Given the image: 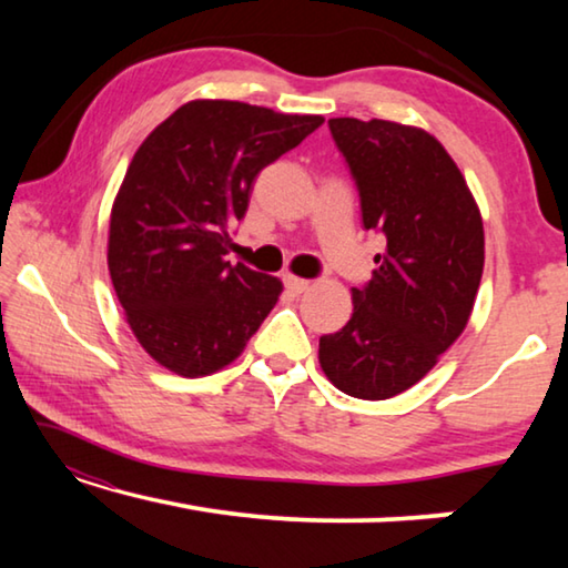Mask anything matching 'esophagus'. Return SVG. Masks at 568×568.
<instances>
[{
  "mask_svg": "<svg viewBox=\"0 0 568 568\" xmlns=\"http://www.w3.org/2000/svg\"><path fill=\"white\" fill-rule=\"evenodd\" d=\"M283 283H285L287 291L295 293V295H301V293L307 291V287H311V283L303 281V277H295V275H285Z\"/></svg>",
  "mask_w": 568,
  "mask_h": 568,
  "instance_id": "obj_1",
  "label": "esophagus"
}]
</instances>
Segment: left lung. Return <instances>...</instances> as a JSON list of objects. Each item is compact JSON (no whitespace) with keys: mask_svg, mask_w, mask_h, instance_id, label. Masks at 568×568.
Returning <instances> with one entry per match:
<instances>
[{"mask_svg":"<svg viewBox=\"0 0 568 568\" xmlns=\"http://www.w3.org/2000/svg\"><path fill=\"white\" fill-rule=\"evenodd\" d=\"M361 195L363 227L386 235V253L353 315L323 335L321 368L363 400L408 390L464 333L484 273V223L464 175L420 128L388 120H328Z\"/></svg>","mask_w":568,"mask_h":568,"instance_id":"obj_1","label":"left lung"}]
</instances>
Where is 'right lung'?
Segmentation results:
<instances>
[{"instance_id": "add662e5", "label": "right lung", "mask_w": 568, "mask_h": 568, "mask_svg": "<svg viewBox=\"0 0 568 568\" xmlns=\"http://www.w3.org/2000/svg\"><path fill=\"white\" fill-rule=\"evenodd\" d=\"M321 114L192 100L152 130L110 215L108 265L128 323L152 358L185 378L233 363L283 293L243 263L227 230L257 172L318 130Z\"/></svg>"}]
</instances>
